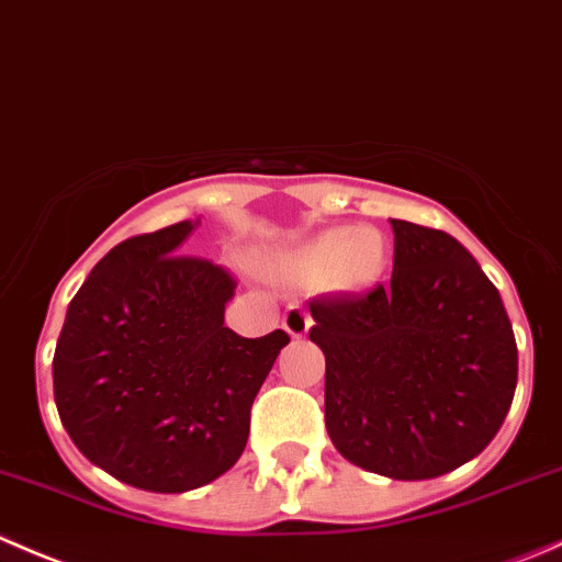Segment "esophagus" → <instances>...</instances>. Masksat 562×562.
<instances>
[{
	"instance_id": "34e87169",
	"label": "esophagus",
	"mask_w": 562,
	"mask_h": 562,
	"mask_svg": "<svg viewBox=\"0 0 562 562\" xmlns=\"http://www.w3.org/2000/svg\"><path fill=\"white\" fill-rule=\"evenodd\" d=\"M311 325H314V319H311V314L303 308V305L297 303L289 305L286 314H283V330H286L292 338H303Z\"/></svg>"
}]
</instances>
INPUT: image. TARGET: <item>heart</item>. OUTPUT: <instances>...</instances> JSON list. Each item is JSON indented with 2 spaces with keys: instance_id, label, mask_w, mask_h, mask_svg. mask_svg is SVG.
Wrapping results in <instances>:
<instances>
[{
  "instance_id": "b5f03b06",
  "label": "heart",
  "mask_w": 562,
  "mask_h": 562,
  "mask_svg": "<svg viewBox=\"0 0 562 562\" xmlns=\"http://www.w3.org/2000/svg\"><path fill=\"white\" fill-rule=\"evenodd\" d=\"M387 246L376 229H330L279 262L286 281L311 283L327 279L336 289H363L382 276Z\"/></svg>"
}]
</instances>
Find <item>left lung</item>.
Listing matches in <instances>:
<instances>
[{
	"label": "left lung",
	"mask_w": 562,
	"mask_h": 562,
	"mask_svg": "<svg viewBox=\"0 0 562 562\" xmlns=\"http://www.w3.org/2000/svg\"><path fill=\"white\" fill-rule=\"evenodd\" d=\"M391 286L308 303L325 352V426L358 468L426 481L475 459L516 391V338L468 248L391 221Z\"/></svg>",
	"instance_id": "left-lung-1"
}]
</instances>
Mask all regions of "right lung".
Segmentation results:
<instances>
[{
	"label": "right lung",
	"mask_w": 562,
	"mask_h": 562,
	"mask_svg": "<svg viewBox=\"0 0 562 562\" xmlns=\"http://www.w3.org/2000/svg\"><path fill=\"white\" fill-rule=\"evenodd\" d=\"M191 221L111 248L70 300L54 402L70 440L116 481L180 494L240 459L251 404L289 344L224 325L237 281L188 257Z\"/></svg>",
	"instance_id": "obj_1"
}]
</instances>
